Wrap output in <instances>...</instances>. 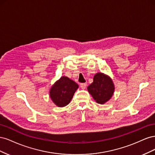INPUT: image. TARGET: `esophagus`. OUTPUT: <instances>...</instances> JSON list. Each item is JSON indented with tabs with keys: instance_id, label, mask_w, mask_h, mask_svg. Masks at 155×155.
Returning a JSON list of instances; mask_svg holds the SVG:
<instances>
[{
	"instance_id": "34e87169",
	"label": "esophagus",
	"mask_w": 155,
	"mask_h": 155,
	"mask_svg": "<svg viewBox=\"0 0 155 155\" xmlns=\"http://www.w3.org/2000/svg\"><path fill=\"white\" fill-rule=\"evenodd\" d=\"M80 87L82 89H85V88L87 87V83H83L80 84Z\"/></svg>"
}]
</instances>
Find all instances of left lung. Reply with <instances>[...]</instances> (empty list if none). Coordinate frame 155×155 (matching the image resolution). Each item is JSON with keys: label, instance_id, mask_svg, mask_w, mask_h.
<instances>
[{"label": "left lung", "instance_id": "left-lung-1", "mask_svg": "<svg viewBox=\"0 0 155 155\" xmlns=\"http://www.w3.org/2000/svg\"><path fill=\"white\" fill-rule=\"evenodd\" d=\"M87 89L97 103L104 104L111 98L114 87L109 76L102 73H97L94 76L93 83Z\"/></svg>", "mask_w": 155, "mask_h": 155}]
</instances>
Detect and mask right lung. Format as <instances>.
Wrapping results in <instances>:
<instances>
[{
    "label": "right lung",
    "instance_id": "right-lung-1",
    "mask_svg": "<svg viewBox=\"0 0 155 155\" xmlns=\"http://www.w3.org/2000/svg\"><path fill=\"white\" fill-rule=\"evenodd\" d=\"M78 87V84L68 78L61 77L50 89L51 99L58 107L66 106L71 101Z\"/></svg>",
    "mask_w": 155,
    "mask_h": 155
}]
</instances>
